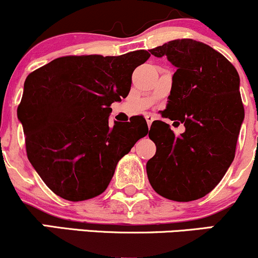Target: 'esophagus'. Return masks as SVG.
Here are the masks:
<instances>
[{
    "label": "esophagus",
    "instance_id": "obj_1",
    "mask_svg": "<svg viewBox=\"0 0 258 258\" xmlns=\"http://www.w3.org/2000/svg\"><path fill=\"white\" fill-rule=\"evenodd\" d=\"M146 120H147V123H148V126H152V123H153V121L155 120V117L153 116V115H150V114H148V115H146Z\"/></svg>",
    "mask_w": 258,
    "mask_h": 258
}]
</instances>
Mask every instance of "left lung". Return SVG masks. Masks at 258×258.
I'll return each instance as SVG.
<instances>
[{"mask_svg": "<svg viewBox=\"0 0 258 258\" xmlns=\"http://www.w3.org/2000/svg\"><path fill=\"white\" fill-rule=\"evenodd\" d=\"M150 53L177 69L165 112L184 123L185 131L176 136L166 122L154 121L149 138L156 153L147 162L148 179L166 199H200L220 183L235 155L244 121L240 78L226 57L191 38Z\"/></svg>", "mask_w": 258, "mask_h": 258, "instance_id": "8db88e82", "label": "left lung"}]
</instances>
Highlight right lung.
I'll list each match as a JSON object with an SVG mask.
<instances>
[{"instance_id": "add662e5", "label": "right lung", "mask_w": 258, "mask_h": 258, "mask_svg": "<svg viewBox=\"0 0 258 258\" xmlns=\"http://www.w3.org/2000/svg\"><path fill=\"white\" fill-rule=\"evenodd\" d=\"M149 57L144 49L119 57L69 55L26 78L18 119L29 161L53 193L70 201L102 194L119 160L147 136L142 116L114 125L109 116Z\"/></svg>"}]
</instances>
